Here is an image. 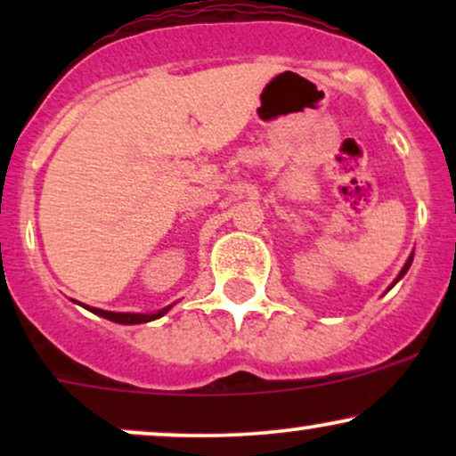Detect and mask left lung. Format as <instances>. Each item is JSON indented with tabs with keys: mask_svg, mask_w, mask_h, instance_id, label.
<instances>
[{
	"mask_svg": "<svg viewBox=\"0 0 456 456\" xmlns=\"http://www.w3.org/2000/svg\"><path fill=\"white\" fill-rule=\"evenodd\" d=\"M411 261H413V253L410 255V257H407V261H405V265H403V268H401V272H399V276H396V279H395V282H392V285L388 287V289H392V287H395V285H396V282H399V281L403 279V276H405V274H407V270H410Z\"/></svg>",
	"mask_w": 456,
	"mask_h": 456,
	"instance_id": "obj_1",
	"label": "left lung"
}]
</instances>
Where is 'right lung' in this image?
Segmentation results:
<instances>
[{
	"label": "right lung",
	"instance_id": "add662e5",
	"mask_svg": "<svg viewBox=\"0 0 456 456\" xmlns=\"http://www.w3.org/2000/svg\"><path fill=\"white\" fill-rule=\"evenodd\" d=\"M77 305H81V302H77ZM83 306H86L87 311H92L94 315H101L104 319H109V322L124 323V326H133V323L154 322V319H159V317L165 315V313H169L171 306H174V305L160 308V311H156V313H113V311H102V308H94V306H87V305H83Z\"/></svg>",
	"mask_w": 456,
	"mask_h": 456
}]
</instances>
